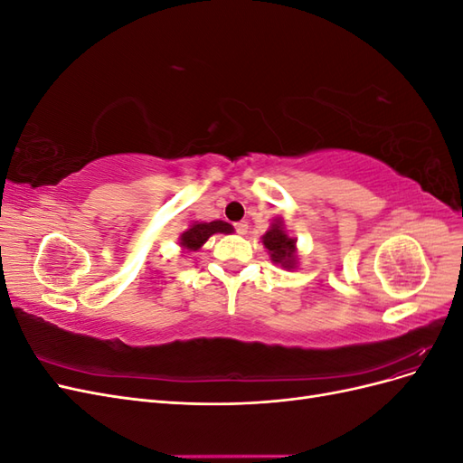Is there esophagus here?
I'll list each match as a JSON object with an SVG mask.
<instances>
[{
    "label": "esophagus",
    "instance_id": "esophagus-1",
    "mask_svg": "<svg viewBox=\"0 0 463 463\" xmlns=\"http://www.w3.org/2000/svg\"><path fill=\"white\" fill-rule=\"evenodd\" d=\"M233 228H235V232L240 233V235H245L247 230H249V223L247 222H235Z\"/></svg>",
    "mask_w": 463,
    "mask_h": 463
}]
</instances>
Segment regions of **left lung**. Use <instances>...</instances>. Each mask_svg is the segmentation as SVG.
<instances>
[{"instance_id":"left-lung-1","label":"left lung","mask_w":463,"mask_h":463,"mask_svg":"<svg viewBox=\"0 0 463 463\" xmlns=\"http://www.w3.org/2000/svg\"><path fill=\"white\" fill-rule=\"evenodd\" d=\"M262 243L270 250L274 262H279L284 269H293V264H296V240H291L279 223H274L272 230L266 232Z\"/></svg>"}]
</instances>
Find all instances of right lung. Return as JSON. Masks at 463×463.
Listing matches in <instances>:
<instances>
[{
    "instance_id": "1",
    "label": "right lung",
    "mask_w": 463,
    "mask_h": 463,
    "mask_svg": "<svg viewBox=\"0 0 463 463\" xmlns=\"http://www.w3.org/2000/svg\"><path fill=\"white\" fill-rule=\"evenodd\" d=\"M232 226L228 222H204V223H194L184 235H181V245L189 250H197L210 235L213 233H232Z\"/></svg>"
}]
</instances>
